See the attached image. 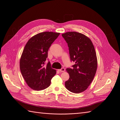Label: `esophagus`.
Returning <instances> with one entry per match:
<instances>
[{
	"label": "esophagus",
	"mask_w": 120,
	"mask_h": 120,
	"mask_svg": "<svg viewBox=\"0 0 120 120\" xmlns=\"http://www.w3.org/2000/svg\"><path fill=\"white\" fill-rule=\"evenodd\" d=\"M59 71L61 72H64L65 71V69L64 68H62L61 69L59 70Z\"/></svg>",
	"instance_id": "obj_1"
}]
</instances>
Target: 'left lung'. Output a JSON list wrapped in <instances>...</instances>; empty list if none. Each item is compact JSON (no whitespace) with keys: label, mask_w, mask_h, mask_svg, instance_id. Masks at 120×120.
<instances>
[{"label":"left lung","mask_w":120,"mask_h":120,"mask_svg":"<svg viewBox=\"0 0 120 120\" xmlns=\"http://www.w3.org/2000/svg\"><path fill=\"white\" fill-rule=\"evenodd\" d=\"M68 44L73 68H67L69 79L65 83L71 92L79 94L85 91L93 81L97 67V59L94 45L86 35L75 31L62 34Z\"/></svg>","instance_id":"8db88e82"}]
</instances>
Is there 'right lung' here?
<instances>
[{
	"mask_svg": "<svg viewBox=\"0 0 120 120\" xmlns=\"http://www.w3.org/2000/svg\"><path fill=\"white\" fill-rule=\"evenodd\" d=\"M60 33L46 31L32 36L27 41L20 60V69L28 86L40 90L50 86L56 70L51 67L50 62L46 67L45 62L49 47Z\"/></svg>",
	"mask_w": 120,
	"mask_h": 120,
	"instance_id": "right-lung-1",
	"label": "right lung"
}]
</instances>
